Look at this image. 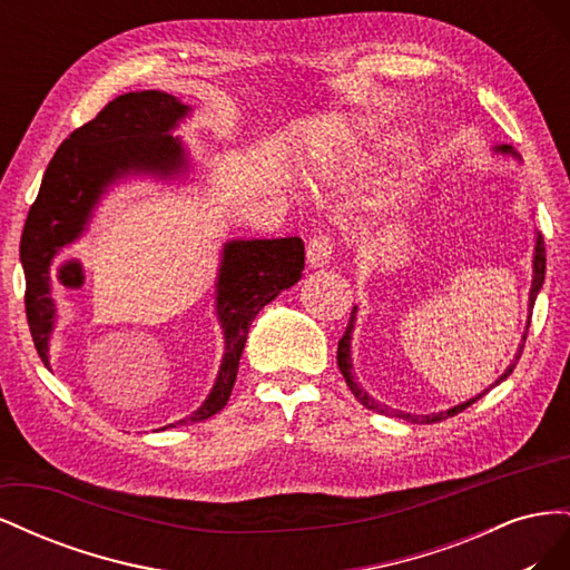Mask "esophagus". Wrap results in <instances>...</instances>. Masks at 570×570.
I'll return each mask as SVG.
<instances>
[{
    "mask_svg": "<svg viewBox=\"0 0 570 570\" xmlns=\"http://www.w3.org/2000/svg\"><path fill=\"white\" fill-rule=\"evenodd\" d=\"M333 254H335V243L331 235H314L308 239V247H306V262L312 268H323L333 262Z\"/></svg>",
    "mask_w": 570,
    "mask_h": 570,
    "instance_id": "obj_1",
    "label": "esophagus"
}]
</instances>
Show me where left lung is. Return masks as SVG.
Masks as SVG:
<instances>
[{
    "instance_id": "8db88e82",
    "label": "left lung",
    "mask_w": 570,
    "mask_h": 570,
    "mask_svg": "<svg viewBox=\"0 0 570 570\" xmlns=\"http://www.w3.org/2000/svg\"><path fill=\"white\" fill-rule=\"evenodd\" d=\"M497 151H499V154H511V157L521 159L519 154L513 151V147H511V145H499V147H497ZM544 271H547L544 239H542V235L538 233V237H534V256H532V285H530L528 312H532L534 299H538V292L542 289V283H544ZM530 316H532V314H530ZM530 316H528V325H530ZM354 321H356V306L352 308V316H350V325H347V331H344L342 340L337 342V366H340V371H342V375H344V381H347V385H350L352 394H354L356 400H358L361 404H364L366 409H371V411H375V413H385V416L404 419V421H411V423H435V421H442V419H446V416H454V413H459V411H463V409H469L473 402H478L480 396L488 392V390H485V392H480L478 396H473V400L463 402V404H459V406H452V409L440 411V413H430V416H416V413L396 411V409H390V406H385V404H381V402H375L368 392H364V390L358 387V383L354 381V375H352V331H354ZM525 337H528V331L523 333V340H521V344H519V354L513 356V361H511V364H509V368H507L502 375H499V381H497L494 385H499V383H502V381H507V377L513 373L515 364H519V358H521V354H523V347H525Z\"/></svg>"
}]
</instances>
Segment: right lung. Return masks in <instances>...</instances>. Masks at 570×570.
<instances>
[{
	"instance_id": "obj_1",
	"label": "right lung",
	"mask_w": 570,
	"mask_h": 570,
	"mask_svg": "<svg viewBox=\"0 0 570 570\" xmlns=\"http://www.w3.org/2000/svg\"><path fill=\"white\" fill-rule=\"evenodd\" d=\"M189 114L180 99L159 90L126 92L80 126L51 157L21 235L26 271V316L32 342L49 366V335L57 306L51 299V266L90 223L107 187L130 174L170 178L185 174L187 157L178 137L168 135ZM304 271L299 237L230 239L223 245L216 281V314L226 337L216 383L204 404L183 421L197 423L228 404L252 321L295 285Z\"/></svg>"
}]
</instances>
